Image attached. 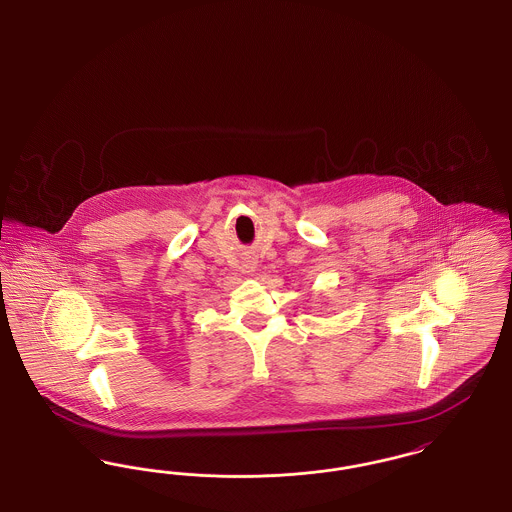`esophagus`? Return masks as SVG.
Returning <instances> with one entry per match:
<instances>
[{
	"label": "esophagus",
	"mask_w": 512,
	"mask_h": 512,
	"mask_svg": "<svg viewBox=\"0 0 512 512\" xmlns=\"http://www.w3.org/2000/svg\"><path fill=\"white\" fill-rule=\"evenodd\" d=\"M242 268H244L245 274H255L257 272V261L253 257H247Z\"/></svg>",
	"instance_id": "esophagus-1"
}]
</instances>
